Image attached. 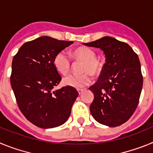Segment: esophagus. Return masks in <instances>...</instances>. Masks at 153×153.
Returning <instances> with one entry per match:
<instances>
[{
	"instance_id": "obj_1",
	"label": "esophagus",
	"mask_w": 153,
	"mask_h": 153,
	"mask_svg": "<svg viewBox=\"0 0 153 153\" xmlns=\"http://www.w3.org/2000/svg\"><path fill=\"white\" fill-rule=\"evenodd\" d=\"M83 89H77V92L79 93V94H81V93H83Z\"/></svg>"
}]
</instances>
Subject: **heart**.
<instances>
[{
  "label": "heart",
  "mask_w": 153,
  "mask_h": 153,
  "mask_svg": "<svg viewBox=\"0 0 153 153\" xmlns=\"http://www.w3.org/2000/svg\"><path fill=\"white\" fill-rule=\"evenodd\" d=\"M71 56L76 61H82L79 71L83 74H70L65 76L62 83L64 86L83 88L91 83V77L88 74L98 75L102 70L101 63L96 58V53L86 47H80L71 52ZM53 64L56 70L61 75H66L70 71L71 62L64 51L58 52L53 57Z\"/></svg>",
  "instance_id": "obj_1"
}]
</instances>
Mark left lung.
<instances>
[{
  "mask_svg": "<svg viewBox=\"0 0 153 153\" xmlns=\"http://www.w3.org/2000/svg\"><path fill=\"white\" fill-rule=\"evenodd\" d=\"M83 44L100 48L106 56L98 80L89 88L94 94L90 113L101 124L122 125L132 117L140 100L143 79L139 57L126 43L110 36Z\"/></svg>",
  "mask_w": 153,
  "mask_h": 153,
  "instance_id": "left-lung-1",
  "label": "left lung"
}]
</instances>
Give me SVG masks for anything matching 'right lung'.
<instances>
[{
    "instance_id": "1",
    "label": "right lung",
    "mask_w": 153,
    "mask_h": 153,
    "mask_svg": "<svg viewBox=\"0 0 153 153\" xmlns=\"http://www.w3.org/2000/svg\"><path fill=\"white\" fill-rule=\"evenodd\" d=\"M73 43L43 36L26 42L13 56L10 84L17 106L27 120L36 126H59L70 117L79 93L67 86L53 91L61 80L53 60Z\"/></svg>"
}]
</instances>
